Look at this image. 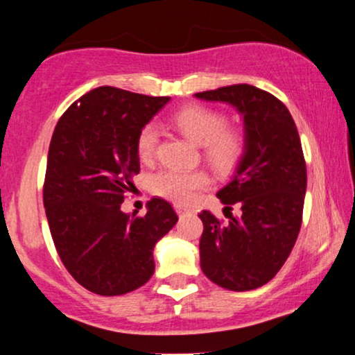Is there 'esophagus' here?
<instances>
[{
  "instance_id": "obj_1",
  "label": "esophagus",
  "mask_w": 355,
  "mask_h": 355,
  "mask_svg": "<svg viewBox=\"0 0 355 355\" xmlns=\"http://www.w3.org/2000/svg\"><path fill=\"white\" fill-rule=\"evenodd\" d=\"M175 210H177L178 215H182V214H185L187 210H189V207L183 205V203H175Z\"/></svg>"
}]
</instances>
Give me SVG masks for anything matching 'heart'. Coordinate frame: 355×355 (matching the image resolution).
I'll return each mask as SVG.
<instances>
[{"label": "heart", "instance_id": "heart-1", "mask_svg": "<svg viewBox=\"0 0 355 355\" xmlns=\"http://www.w3.org/2000/svg\"><path fill=\"white\" fill-rule=\"evenodd\" d=\"M172 123L193 144L202 146L203 160L218 175H230L239 168L248 148V138L242 126L229 123V118L217 108L205 105H187L173 113ZM158 132L145 125L137 137V155L150 164L157 155ZM210 185V175L203 170H164L153 175L150 189L158 197L177 203L193 200L198 190Z\"/></svg>", "mask_w": 355, "mask_h": 355}]
</instances>
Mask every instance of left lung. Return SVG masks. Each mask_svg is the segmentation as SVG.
<instances>
[{"label":"left lung","mask_w":355,"mask_h":355,"mask_svg":"<svg viewBox=\"0 0 355 355\" xmlns=\"http://www.w3.org/2000/svg\"><path fill=\"white\" fill-rule=\"evenodd\" d=\"M195 96L237 107L248 138L234 180L217 193L229 222L198 214L200 267L227 291H252L274 279L299 237L307 189L302 144L291 112L272 93L242 83Z\"/></svg>","instance_id":"1"}]
</instances>
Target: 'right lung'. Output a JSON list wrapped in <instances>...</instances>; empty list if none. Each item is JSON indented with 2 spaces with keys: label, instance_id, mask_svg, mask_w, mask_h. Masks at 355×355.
Instances as JSON below:
<instances>
[{
  "label": "right lung",
  "instance_id": "right-lung-1",
  "mask_svg": "<svg viewBox=\"0 0 355 355\" xmlns=\"http://www.w3.org/2000/svg\"><path fill=\"white\" fill-rule=\"evenodd\" d=\"M168 100L100 87L71 103L55 126L44 211L61 262L93 294L123 295L148 282L155 243L178 220L160 197L141 217L120 209L140 172L138 133Z\"/></svg>",
  "mask_w": 355,
  "mask_h": 355
}]
</instances>
